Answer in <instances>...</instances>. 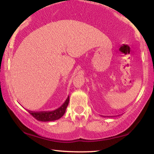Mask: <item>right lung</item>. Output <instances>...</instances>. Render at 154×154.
Instances as JSON below:
<instances>
[{
    "mask_svg": "<svg viewBox=\"0 0 154 154\" xmlns=\"http://www.w3.org/2000/svg\"><path fill=\"white\" fill-rule=\"evenodd\" d=\"M69 100L70 98L69 96L67 98L66 100L65 101V103L60 106V107H58V109L53 111H44V112H32L29 110L30 114L33 116L35 119H36L37 120L40 121H52L59 119L60 118H61L63 114L66 112V108L68 107V103H69Z\"/></svg>",
    "mask_w": 154,
    "mask_h": 154,
    "instance_id": "right-lung-1",
    "label": "right lung"
}]
</instances>
